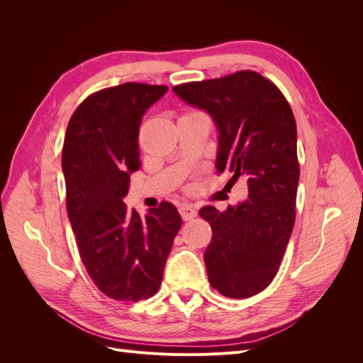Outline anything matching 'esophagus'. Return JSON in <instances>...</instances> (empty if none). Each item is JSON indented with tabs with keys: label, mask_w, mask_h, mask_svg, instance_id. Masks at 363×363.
Returning <instances> with one entry per match:
<instances>
[{
	"label": "esophagus",
	"mask_w": 363,
	"mask_h": 363,
	"mask_svg": "<svg viewBox=\"0 0 363 363\" xmlns=\"http://www.w3.org/2000/svg\"><path fill=\"white\" fill-rule=\"evenodd\" d=\"M179 212H180L182 218H183V221H189V219H192V218L196 216L195 207H194L192 204H188V203L182 204V206L179 207Z\"/></svg>",
	"instance_id": "34e87169"
}]
</instances>
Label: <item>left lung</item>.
<instances>
[{
    "label": "left lung",
    "mask_w": 363,
    "mask_h": 363,
    "mask_svg": "<svg viewBox=\"0 0 363 363\" xmlns=\"http://www.w3.org/2000/svg\"><path fill=\"white\" fill-rule=\"evenodd\" d=\"M172 89L213 118L218 172L247 179V201L224 212L206 206L200 216L212 227L204 252L212 288L248 298L276 277L295 223L300 163L292 108L276 84L248 69Z\"/></svg>",
    "instance_id": "obj_1"
}]
</instances>
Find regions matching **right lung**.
<instances>
[{
  "label": "right lung",
  "mask_w": 363,
  "mask_h": 363,
  "mask_svg": "<svg viewBox=\"0 0 363 363\" xmlns=\"http://www.w3.org/2000/svg\"><path fill=\"white\" fill-rule=\"evenodd\" d=\"M168 86L123 83L94 92L72 113L62 150L67 211L83 265L108 298L155 295L182 218L162 201L139 216L123 201L139 169V125Z\"/></svg>",
  "instance_id": "add662e5"
}]
</instances>
